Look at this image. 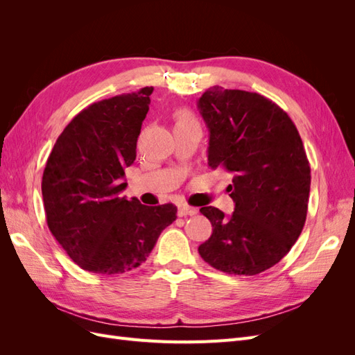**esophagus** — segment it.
<instances>
[{
    "label": "esophagus",
    "mask_w": 355,
    "mask_h": 355,
    "mask_svg": "<svg viewBox=\"0 0 355 355\" xmlns=\"http://www.w3.org/2000/svg\"><path fill=\"white\" fill-rule=\"evenodd\" d=\"M198 210L196 207H191V206H187V204H182V206H179V210H178V214L180 218L184 216H194V214H197Z\"/></svg>",
    "instance_id": "obj_1"
}]
</instances>
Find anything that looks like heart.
<instances>
[{
    "instance_id": "heart-1",
    "label": "heart",
    "mask_w": 355,
    "mask_h": 355,
    "mask_svg": "<svg viewBox=\"0 0 355 355\" xmlns=\"http://www.w3.org/2000/svg\"><path fill=\"white\" fill-rule=\"evenodd\" d=\"M196 121L192 115L188 111H179L176 115V124H185V123H192Z\"/></svg>"
}]
</instances>
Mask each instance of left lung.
Returning <instances> with one entry per match:
<instances>
[{
  "label": "left lung",
  "mask_w": 355,
  "mask_h": 355,
  "mask_svg": "<svg viewBox=\"0 0 355 355\" xmlns=\"http://www.w3.org/2000/svg\"><path fill=\"white\" fill-rule=\"evenodd\" d=\"M197 105L210 133L209 167L232 173L227 191L235 202L230 218L216 207L200 209L213 232L198 253L222 272H263L304 230L311 168L302 139L280 106L257 93L214 85Z\"/></svg>",
  "instance_id": "obj_1"
}]
</instances>
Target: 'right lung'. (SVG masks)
Segmentation results:
<instances>
[{"label":"right lung","mask_w":355,"mask_h":355,"mask_svg":"<svg viewBox=\"0 0 355 355\" xmlns=\"http://www.w3.org/2000/svg\"><path fill=\"white\" fill-rule=\"evenodd\" d=\"M153 92L144 87L92 103L72 118L49 155L41 182L49 230L85 271L135 270L176 220L175 204L148 207L121 197Z\"/></svg>","instance_id":"add662e5"}]
</instances>
